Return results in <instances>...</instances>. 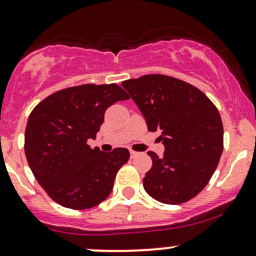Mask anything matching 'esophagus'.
<instances>
[{"instance_id":"obj_1","label":"esophagus","mask_w":256,"mask_h":256,"mask_svg":"<svg viewBox=\"0 0 256 256\" xmlns=\"http://www.w3.org/2000/svg\"><path fill=\"white\" fill-rule=\"evenodd\" d=\"M130 154H131V158H134V157H136V156H138V152H135V151H132V150H131V151H130Z\"/></svg>"}]
</instances>
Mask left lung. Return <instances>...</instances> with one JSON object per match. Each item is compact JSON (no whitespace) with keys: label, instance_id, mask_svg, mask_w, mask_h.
<instances>
[{"label":"left lung","instance_id":"1","mask_svg":"<svg viewBox=\"0 0 256 256\" xmlns=\"http://www.w3.org/2000/svg\"><path fill=\"white\" fill-rule=\"evenodd\" d=\"M148 131H160L164 156L154 152L144 188L154 200L180 204L194 198L213 176L223 152V122L198 88L162 74L122 82Z\"/></svg>","mask_w":256,"mask_h":256}]
</instances>
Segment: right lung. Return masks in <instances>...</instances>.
<instances>
[{
    "mask_svg": "<svg viewBox=\"0 0 256 256\" xmlns=\"http://www.w3.org/2000/svg\"><path fill=\"white\" fill-rule=\"evenodd\" d=\"M128 95L118 84H84L53 92L28 118L24 152L46 193L66 208H92L112 193L116 174L130 158L128 148L102 152L96 138L109 106Z\"/></svg>",
    "mask_w": 256,
    "mask_h": 256,
    "instance_id": "obj_1",
    "label": "right lung"
}]
</instances>
